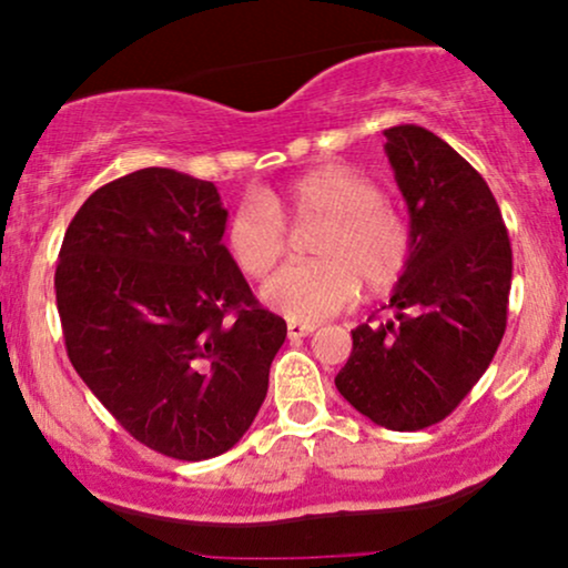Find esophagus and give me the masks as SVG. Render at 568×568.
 <instances>
[{"label":"esophagus","mask_w":568,"mask_h":568,"mask_svg":"<svg viewBox=\"0 0 568 568\" xmlns=\"http://www.w3.org/2000/svg\"><path fill=\"white\" fill-rule=\"evenodd\" d=\"M317 331V325H304V323H288V338H304L312 336Z\"/></svg>","instance_id":"34e87169"}]
</instances>
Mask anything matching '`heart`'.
I'll list each match as a JSON object with an SVG mask.
<instances>
[{
  "instance_id": "heart-1",
  "label": "heart",
  "mask_w": 568,
  "mask_h": 568,
  "mask_svg": "<svg viewBox=\"0 0 568 568\" xmlns=\"http://www.w3.org/2000/svg\"><path fill=\"white\" fill-rule=\"evenodd\" d=\"M314 224V262L275 272L258 291L264 306L291 323H320L359 293L399 283L413 258V230L384 190L352 166L312 169L262 201H245L224 227V248L245 277H264L285 254V224Z\"/></svg>"
}]
</instances>
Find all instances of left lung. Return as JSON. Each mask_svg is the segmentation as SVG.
Segmentation results:
<instances>
[{
  "label": "left lung",
  "mask_w": 568,
  "mask_h": 568,
  "mask_svg": "<svg viewBox=\"0 0 568 568\" xmlns=\"http://www.w3.org/2000/svg\"><path fill=\"white\" fill-rule=\"evenodd\" d=\"M384 134L413 258L388 302L396 320L354 327L336 388L378 426L420 432L447 418L495 357L514 254L495 195L460 153L415 124Z\"/></svg>",
  "instance_id": "obj_1"
}]
</instances>
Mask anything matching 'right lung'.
Here are the masks:
<instances>
[{"label": "right lung", "instance_id": "1", "mask_svg": "<svg viewBox=\"0 0 568 568\" xmlns=\"http://www.w3.org/2000/svg\"><path fill=\"white\" fill-rule=\"evenodd\" d=\"M224 224L214 182L140 169L87 197L54 270L71 365L136 442L174 460L241 442L288 333L232 264Z\"/></svg>", "mask_w": 568, "mask_h": 568}]
</instances>
